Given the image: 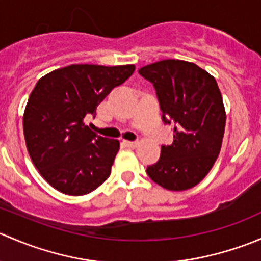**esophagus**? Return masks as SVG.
<instances>
[{
  "label": "esophagus",
  "mask_w": 261,
  "mask_h": 261,
  "mask_svg": "<svg viewBox=\"0 0 261 261\" xmlns=\"http://www.w3.org/2000/svg\"><path fill=\"white\" fill-rule=\"evenodd\" d=\"M123 143H125L126 146L128 147H136L138 146V141H128V140H123Z\"/></svg>",
  "instance_id": "obj_1"
}]
</instances>
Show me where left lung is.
Here are the masks:
<instances>
[{"label": "left lung", "instance_id": "1", "mask_svg": "<svg viewBox=\"0 0 261 261\" xmlns=\"http://www.w3.org/2000/svg\"><path fill=\"white\" fill-rule=\"evenodd\" d=\"M139 74L154 86L165 125H174L172 145L146 173L160 187L186 191L197 186L215 164L225 134L226 112L217 82L194 63L165 59Z\"/></svg>", "mask_w": 261, "mask_h": 261}]
</instances>
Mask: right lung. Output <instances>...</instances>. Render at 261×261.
<instances>
[{"mask_svg":"<svg viewBox=\"0 0 261 261\" xmlns=\"http://www.w3.org/2000/svg\"><path fill=\"white\" fill-rule=\"evenodd\" d=\"M135 65L73 64L38 81L23 114V135L34 165L51 187L69 196L98 188L111 174L118 140L84 123Z\"/></svg>","mask_w":261,"mask_h":261,"instance_id":"1","label":"right lung"}]
</instances>
